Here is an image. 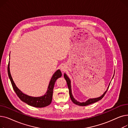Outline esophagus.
<instances>
[{
  "mask_svg": "<svg viewBox=\"0 0 128 128\" xmlns=\"http://www.w3.org/2000/svg\"><path fill=\"white\" fill-rule=\"evenodd\" d=\"M67 66H66V65H63L62 66H61V68H60V70H61V71L62 72H65L66 70H67Z\"/></svg>",
  "mask_w": 128,
  "mask_h": 128,
  "instance_id": "1",
  "label": "esophagus"
}]
</instances>
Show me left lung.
Returning <instances> with one entry per match:
<instances>
[{
  "label": "left lung",
  "mask_w": 128,
  "mask_h": 128,
  "mask_svg": "<svg viewBox=\"0 0 128 128\" xmlns=\"http://www.w3.org/2000/svg\"><path fill=\"white\" fill-rule=\"evenodd\" d=\"M64 77L66 80V81L67 82V84H68V89H69V93H70V99L71 100H72V102L76 104V105H78L79 106H86V105H90V104H91L92 103H96L98 101V100H101L103 97L104 96H105V93H106V92L107 91V90H108V89L109 88V86L110 85V84H109V86H108V88H107V90L105 91V92L103 94V95H102L98 97V98H89L87 100H86V102H80L79 101H78V100H75V98H74L72 94V88H71V82H70V79L69 78V77L68 76V75H67L65 73H64ZM114 77H112V78H113Z\"/></svg>",
  "instance_id": "1"
}]
</instances>
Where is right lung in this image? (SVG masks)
Returning <instances> with one entry per match:
<instances>
[{
	"instance_id": "add662e5",
	"label": "right lung",
	"mask_w": 128,
	"mask_h": 128,
	"mask_svg": "<svg viewBox=\"0 0 128 128\" xmlns=\"http://www.w3.org/2000/svg\"><path fill=\"white\" fill-rule=\"evenodd\" d=\"M8 73L13 90H14L15 92L16 93L18 97L20 98V100L28 105L35 107H38V108H42V107L47 106L51 104L52 100L54 86L56 79L62 76V72L60 70H57L53 75L49 82L48 89H47V91L44 94V95L41 96L34 97L26 95L25 94L23 93L16 86L15 83L13 82L10 74V61L9 62L8 66Z\"/></svg>"
}]
</instances>
